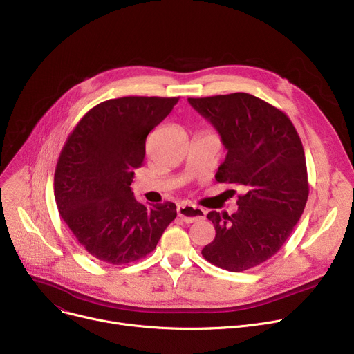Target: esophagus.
<instances>
[{"label": "esophagus", "instance_id": "esophagus-1", "mask_svg": "<svg viewBox=\"0 0 354 354\" xmlns=\"http://www.w3.org/2000/svg\"><path fill=\"white\" fill-rule=\"evenodd\" d=\"M178 215L182 218L183 222L192 224V222L205 218V211L195 205H189V203H180V205H178Z\"/></svg>", "mask_w": 354, "mask_h": 354}]
</instances>
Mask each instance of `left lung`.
Here are the masks:
<instances>
[{
  "label": "left lung",
  "mask_w": 354,
  "mask_h": 354,
  "mask_svg": "<svg viewBox=\"0 0 354 354\" xmlns=\"http://www.w3.org/2000/svg\"><path fill=\"white\" fill-rule=\"evenodd\" d=\"M188 102L211 122L227 149L215 179L247 189L238 196L235 214L207 215L216 234L202 255L222 270H250L278 252L306 208L303 143L284 111L248 93Z\"/></svg>",
  "instance_id": "1"
}]
</instances>
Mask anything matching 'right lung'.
Masks as SVG:
<instances>
[{"label": "right lung", "mask_w": 354, "mask_h": 354, "mask_svg": "<svg viewBox=\"0 0 354 354\" xmlns=\"http://www.w3.org/2000/svg\"><path fill=\"white\" fill-rule=\"evenodd\" d=\"M179 97L106 100L82 118L55 166L54 196L79 244L103 263L122 266L156 248L176 218L174 202L146 207L130 188L145 159L149 132Z\"/></svg>", "instance_id": "right-lung-1"}]
</instances>
